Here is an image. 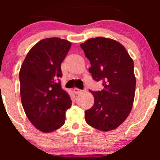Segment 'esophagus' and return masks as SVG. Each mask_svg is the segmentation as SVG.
Returning <instances> with one entry per match:
<instances>
[{
	"label": "esophagus",
	"instance_id": "esophagus-1",
	"mask_svg": "<svg viewBox=\"0 0 160 160\" xmlns=\"http://www.w3.org/2000/svg\"><path fill=\"white\" fill-rule=\"evenodd\" d=\"M74 92L76 95H78V94H80V93L82 92V90H81V89H78V88H74Z\"/></svg>",
	"mask_w": 160,
	"mask_h": 160
}]
</instances>
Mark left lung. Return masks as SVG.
<instances>
[{
    "mask_svg": "<svg viewBox=\"0 0 160 160\" xmlns=\"http://www.w3.org/2000/svg\"><path fill=\"white\" fill-rule=\"evenodd\" d=\"M80 47L90 62L92 79L104 86L101 91L89 90L94 104L85 111L86 122L101 131H111L126 120L132 108L136 84L133 60L123 46L110 38H91Z\"/></svg>",
    "mask_w": 160,
    "mask_h": 160,
    "instance_id": "obj_1",
    "label": "left lung"
}]
</instances>
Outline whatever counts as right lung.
Masks as SVG:
<instances>
[{
  "instance_id": "add662e5",
  "label": "right lung",
  "mask_w": 160,
  "mask_h": 160,
  "mask_svg": "<svg viewBox=\"0 0 160 160\" xmlns=\"http://www.w3.org/2000/svg\"><path fill=\"white\" fill-rule=\"evenodd\" d=\"M71 42L46 38L28 52L19 71L20 95L27 117L43 132H51L65 123L71 106L69 95L62 89L61 64Z\"/></svg>"
}]
</instances>
